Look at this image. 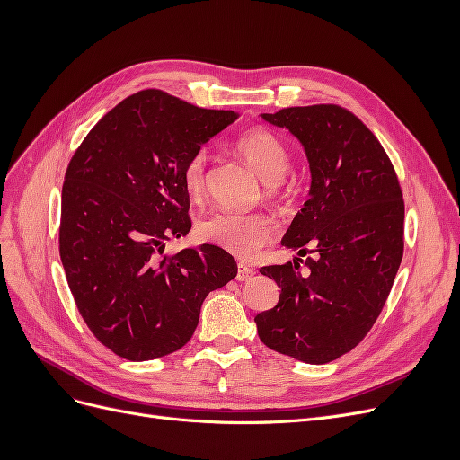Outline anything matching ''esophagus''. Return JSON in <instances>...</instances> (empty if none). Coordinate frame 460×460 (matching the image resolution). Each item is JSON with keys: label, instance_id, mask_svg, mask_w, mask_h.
I'll list each match as a JSON object with an SVG mask.
<instances>
[{"label": "esophagus", "instance_id": "34e87169", "mask_svg": "<svg viewBox=\"0 0 460 460\" xmlns=\"http://www.w3.org/2000/svg\"><path fill=\"white\" fill-rule=\"evenodd\" d=\"M255 276V270L253 269H249L247 264H243V262H240L238 264V282H247V280H252V278Z\"/></svg>", "mask_w": 460, "mask_h": 460}]
</instances>
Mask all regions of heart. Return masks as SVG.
<instances>
[{"instance_id":"obj_1","label":"heart","mask_w":460,"mask_h":460,"mask_svg":"<svg viewBox=\"0 0 460 460\" xmlns=\"http://www.w3.org/2000/svg\"><path fill=\"white\" fill-rule=\"evenodd\" d=\"M235 149L245 163L252 166L253 172L267 184V193L270 198L278 196V182H282L289 169V155L282 142L267 130L253 128L247 130L238 142ZM207 151L198 149L188 159L184 166V186L190 193H199L205 186L207 171ZM199 235L213 245H218L226 252L249 257L269 243L274 235V225L267 215H240L222 211L208 215L199 222Z\"/></svg>"}]
</instances>
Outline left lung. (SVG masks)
<instances>
[{
    "label": "left lung",
    "instance_id": "left-lung-1",
    "mask_svg": "<svg viewBox=\"0 0 460 460\" xmlns=\"http://www.w3.org/2000/svg\"><path fill=\"white\" fill-rule=\"evenodd\" d=\"M294 134L311 171L307 201L282 245L309 248L307 273L294 262L272 264L280 299L259 313L261 341L309 365H324L363 341L382 313L402 259L405 203L394 164L376 136L340 105L288 107L262 113Z\"/></svg>",
    "mask_w": 460,
    "mask_h": 460
}]
</instances>
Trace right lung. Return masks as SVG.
<instances>
[{
	"label": "right lung",
	"mask_w": 460,
	"mask_h": 460,
	"mask_svg": "<svg viewBox=\"0 0 460 460\" xmlns=\"http://www.w3.org/2000/svg\"><path fill=\"white\" fill-rule=\"evenodd\" d=\"M238 117L144 90L111 109L68 163L59 228L66 282L93 336L122 358L184 347L205 297L238 274L211 243L163 255L166 240L191 228L188 159Z\"/></svg>",
	"instance_id": "right-lung-1"
}]
</instances>
